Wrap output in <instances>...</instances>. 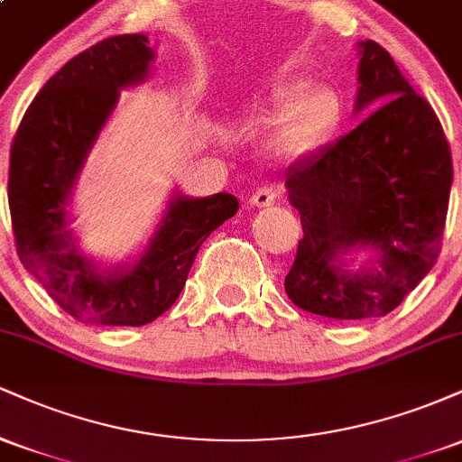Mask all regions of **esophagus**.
<instances>
[{
  "label": "esophagus",
  "mask_w": 462,
  "mask_h": 462,
  "mask_svg": "<svg viewBox=\"0 0 462 462\" xmlns=\"http://www.w3.org/2000/svg\"><path fill=\"white\" fill-rule=\"evenodd\" d=\"M275 199H278V190L273 187H261L256 189V193L252 195V204L258 206V208H267V206H273Z\"/></svg>",
  "instance_id": "esophagus-1"
}]
</instances>
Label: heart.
Here are the masks:
<instances>
[{"label":"heart","instance_id":"obj_1","mask_svg":"<svg viewBox=\"0 0 462 462\" xmlns=\"http://www.w3.org/2000/svg\"><path fill=\"white\" fill-rule=\"evenodd\" d=\"M341 113V95L332 87H310V82L298 79L275 88L272 97L254 110L252 119L261 124L282 119L275 147L293 158L317 145L338 124Z\"/></svg>","mask_w":462,"mask_h":462}]
</instances>
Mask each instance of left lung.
Here are the masks:
<instances>
[{
	"label": "left lung",
	"mask_w": 462,
	"mask_h": 462,
	"mask_svg": "<svg viewBox=\"0 0 462 462\" xmlns=\"http://www.w3.org/2000/svg\"><path fill=\"white\" fill-rule=\"evenodd\" d=\"M358 47L356 113H371L284 173L304 230L286 295L301 310L341 321L389 315L426 278L441 252L454 176L432 106L383 45ZM358 248L370 256L349 273L345 256Z\"/></svg>",
	"instance_id": "left-lung-1"
}]
</instances>
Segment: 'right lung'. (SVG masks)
Here are the masks:
<instances>
[{
    "label": "right lung",
    "instance_id": "add662e5",
    "mask_svg": "<svg viewBox=\"0 0 462 462\" xmlns=\"http://www.w3.org/2000/svg\"><path fill=\"white\" fill-rule=\"evenodd\" d=\"M152 60L143 34L110 36L84 50L47 79L10 147L8 206L21 263L62 310L95 326H145L171 309L201 243L238 210L230 193L187 198L176 190L145 252L104 272L67 230L84 161L121 88L143 82Z\"/></svg>",
    "mask_w": 462,
    "mask_h": 462
}]
</instances>
